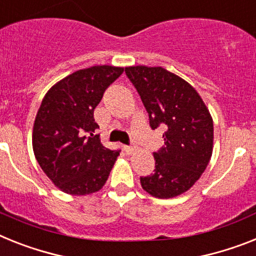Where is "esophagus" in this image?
I'll list each match as a JSON object with an SVG mask.
<instances>
[{"mask_svg":"<svg viewBox=\"0 0 256 256\" xmlns=\"http://www.w3.org/2000/svg\"><path fill=\"white\" fill-rule=\"evenodd\" d=\"M124 154H134L135 147H128V146H124Z\"/></svg>","mask_w":256,"mask_h":256,"instance_id":"esophagus-1","label":"esophagus"}]
</instances>
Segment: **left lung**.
<instances>
[{
    "mask_svg": "<svg viewBox=\"0 0 256 256\" xmlns=\"http://www.w3.org/2000/svg\"><path fill=\"white\" fill-rule=\"evenodd\" d=\"M126 75L140 95L151 128H165L154 152V173L140 178L143 190L158 199L184 194L207 168L214 151V121L190 83L161 66H128Z\"/></svg>",
    "mask_w": 256,
    "mask_h": 256,
    "instance_id": "8db88e82",
    "label": "left lung"
}]
</instances>
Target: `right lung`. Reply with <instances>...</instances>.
I'll use <instances>...</instances> for the list:
<instances>
[{"mask_svg":"<svg viewBox=\"0 0 256 256\" xmlns=\"http://www.w3.org/2000/svg\"><path fill=\"white\" fill-rule=\"evenodd\" d=\"M122 72L120 66L82 68L52 86L42 98L32 148L46 177L66 194L80 196L102 190L120 156L95 134L98 124L94 110Z\"/></svg>","mask_w":256,"mask_h":256,"instance_id":"obj_1","label":"right lung"}]
</instances>
